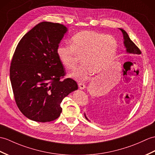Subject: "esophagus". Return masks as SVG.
Instances as JSON below:
<instances>
[{
    "mask_svg": "<svg viewBox=\"0 0 155 155\" xmlns=\"http://www.w3.org/2000/svg\"><path fill=\"white\" fill-rule=\"evenodd\" d=\"M78 85L79 88L81 89V90H83V89H84L86 88V86L84 84H82V83H78Z\"/></svg>",
    "mask_w": 155,
    "mask_h": 155,
    "instance_id": "34e87169",
    "label": "esophagus"
}]
</instances>
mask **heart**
<instances>
[{
	"label": "heart",
	"mask_w": 155,
	"mask_h": 155,
	"mask_svg": "<svg viewBox=\"0 0 155 155\" xmlns=\"http://www.w3.org/2000/svg\"><path fill=\"white\" fill-rule=\"evenodd\" d=\"M117 48V41L112 35L83 30L72 37L71 46L60 45L56 53L62 65L69 70L77 66V56L82 57V64L70 76L77 81H83L92 73L100 74L106 71L116 57Z\"/></svg>",
	"instance_id": "heart-1"
}]
</instances>
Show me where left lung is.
Wrapping results in <instances>:
<instances>
[{"instance_id":"obj_1","label":"left lung","mask_w":155,"mask_h":155,"mask_svg":"<svg viewBox=\"0 0 155 155\" xmlns=\"http://www.w3.org/2000/svg\"><path fill=\"white\" fill-rule=\"evenodd\" d=\"M120 30L122 31V34H123V35H124V44L125 48H126V51L128 53L138 54V55L141 54V51H140V49L137 48V46L134 44V43L131 40V39L129 38L128 34H127V32L121 28H120ZM84 116H85L86 120H88V118L86 117L85 114H84Z\"/></svg>"}]
</instances>
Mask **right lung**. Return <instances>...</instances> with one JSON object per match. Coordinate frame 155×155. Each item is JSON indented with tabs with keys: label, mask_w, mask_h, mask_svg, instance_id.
I'll list each match as a JSON object with an SVG mask.
<instances>
[{
	"label": "right lung",
	"mask_w": 155,
	"mask_h": 155,
	"mask_svg": "<svg viewBox=\"0 0 155 155\" xmlns=\"http://www.w3.org/2000/svg\"><path fill=\"white\" fill-rule=\"evenodd\" d=\"M67 31L63 24L42 21L24 35L14 51L10 69L14 99L31 120H56L63 98L78 89L73 79L61 80L66 73L56 51Z\"/></svg>",
	"instance_id": "1"
}]
</instances>
